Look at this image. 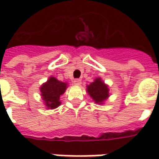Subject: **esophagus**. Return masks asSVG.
<instances>
[{
    "label": "esophagus",
    "instance_id": "obj_1",
    "mask_svg": "<svg viewBox=\"0 0 159 159\" xmlns=\"http://www.w3.org/2000/svg\"><path fill=\"white\" fill-rule=\"evenodd\" d=\"M73 83H74V85H77V86H80V85L82 84V80L81 79H74V81H73Z\"/></svg>",
    "mask_w": 159,
    "mask_h": 159
}]
</instances>
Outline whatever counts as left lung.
<instances>
[{
  "instance_id": "obj_1",
  "label": "left lung",
  "mask_w": 159,
  "mask_h": 159,
  "mask_svg": "<svg viewBox=\"0 0 159 159\" xmlns=\"http://www.w3.org/2000/svg\"><path fill=\"white\" fill-rule=\"evenodd\" d=\"M87 92L93 101L97 104H103L110 96L108 85H107L101 77H97L93 82L88 85Z\"/></svg>"
}]
</instances>
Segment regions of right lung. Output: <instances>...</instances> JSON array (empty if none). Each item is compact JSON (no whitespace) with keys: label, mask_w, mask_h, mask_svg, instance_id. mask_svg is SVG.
Here are the masks:
<instances>
[{"label":"right lung","mask_w":159,"mask_h":159,"mask_svg":"<svg viewBox=\"0 0 159 159\" xmlns=\"http://www.w3.org/2000/svg\"><path fill=\"white\" fill-rule=\"evenodd\" d=\"M68 87L67 82H61L56 77H50L40 87L41 96L47 109H55L61 105L60 97Z\"/></svg>","instance_id":"1"}]
</instances>
